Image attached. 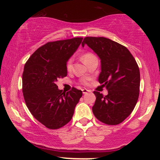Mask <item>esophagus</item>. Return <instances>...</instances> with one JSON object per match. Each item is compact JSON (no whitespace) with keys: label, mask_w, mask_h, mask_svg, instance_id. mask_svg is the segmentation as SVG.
Listing matches in <instances>:
<instances>
[{"label":"esophagus","mask_w":160,"mask_h":160,"mask_svg":"<svg viewBox=\"0 0 160 160\" xmlns=\"http://www.w3.org/2000/svg\"><path fill=\"white\" fill-rule=\"evenodd\" d=\"M82 93L83 94H86L87 92H90V90H88V89H86V88H83V89L82 90Z\"/></svg>","instance_id":"34e87169"}]
</instances>
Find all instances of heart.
Returning a JSON list of instances; mask_svg holds the SVG:
<instances>
[{
  "mask_svg": "<svg viewBox=\"0 0 160 160\" xmlns=\"http://www.w3.org/2000/svg\"><path fill=\"white\" fill-rule=\"evenodd\" d=\"M82 58L83 62H84V63L85 64V65H87V64L90 61L92 60V59L96 58V57H95V54L93 53H92V52H85V54H83ZM72 58H70L68 60V62H67V64H66L67 70L71 71V70H72ZM89 80H90V78H83V79L81 80V82H82V84L88 85V81Z\"/></svg>",
  "mask_w": 160,
  "mask_h": 160,
  "instance_id": "1",
  "label": "heart"
}]
</instances>
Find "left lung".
Returning <instances> with one entry per match:
<instances>
[{"label": "left lung", "mask_w": 160, "mask_h": 160, "mask_svg": "<svg viewBox=\"0 0 160 160\" xmlns=\"http://www.w3.org/2000/svg\"><path fill=\"white\" fill-rule=\"evenodd\" d=\"M87 44L101 59L99 82L108 93L98 91L92 113L97 119L108 125H117L132 113L139 95L140 72L134 57L126 47L105 37L84 38Z\"/></svg>", "instance_id": "left-lung-1"}]
</instances>
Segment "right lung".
<instances>
[{
	"instance_id": "1",
	"label": "right lung",
	"mask_w": 160,
	"mask_h": 160,
	"mask_svg": "<svg viewBox=\"0 0 160 160\" xmlns=\"http://www.w3.org/2000/svg\"><path fill=\"white\" fill-rule=\"evenodd\" d=\"M82 40L75 37L47 42L36 50L24 65L22 90L26 105L34 117L50 129L70 122L82 95L77 88L65 92L56 85L57 79L68 75L67 62Z\"/></svg>"
}]
</instances>
